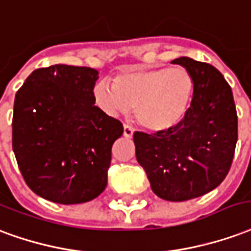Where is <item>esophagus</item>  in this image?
<instances>
[{
    "label": "esophagus",
    "instance_id": "1",
    "mask_svg": "<svg viewBox=\"0 0 251 251\" xmlns=\"http://www.w3.org/2000/svg\"><path fill=\"white\" fill-rule=\"evenodd\" d=\"M133 132H135V129H133L131 126H124L123 133H124V136H126V138H132Z\"/></svg>",
    "mask_w": 251,
    "mask_h": 251
}]
</instances>
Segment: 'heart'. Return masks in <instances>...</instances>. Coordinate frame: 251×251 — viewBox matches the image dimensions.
Instances as JSON below:
<instances>
[{
    "mask_svg": "<svg viewBox=\"0 0 251 251\" xmlns=\"http://www.w3.org/2000/svg\"><path fill=\"white\" fill-rule=\"evenodd\" d=\"M195 93V78L184 67L129 69L93 87V98L109 115L128 112L151 132H167L187 116Z\"/></svg>",
    "mask_w": 251,
    "mask_h": 251,
    "instance_id": "1",
    "label": "heart"
}]
</instances>
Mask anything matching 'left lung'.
<instances>
[{
  "label": "left lung",
  "instance_id": "1",
  "mask_svg": "<svg viewBox=\"0 0 251 251\" xmlns=\"http://www.w3.org/2000/svg\"><path fill=\"white\" fill-rule=\"evenodd\" d=\"M173 63L187 68L195 78L187 116L167 132H135L133 143L153 193L182 202L210 193L226 178L238 139V118L231 88L217 68L190 57Z\"/></svg>",
  "mask_w": 251,
  "mask_h": 251
}]
</instances>
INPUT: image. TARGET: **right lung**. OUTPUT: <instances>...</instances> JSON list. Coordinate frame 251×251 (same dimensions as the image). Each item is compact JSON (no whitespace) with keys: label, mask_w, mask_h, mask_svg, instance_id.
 Listing matches in <instances>:
<instances>
[{"label":"right lung","mask_w":251,"mask_h":251,"mask_svg":"<svg viewBox=\"0 0 251 251\" xmlns=\"http://www.w3.org/2000/svg\"><path fill=\"white\" fill-rule=\"evenodd\" d=\"M93 68L52 65L16 93L12 146L28 187L61 204L92 201L107 186L111 150L123 124L95 105Z\"/></svg>","instance_id":"right-lung-1"}]
</instances>
